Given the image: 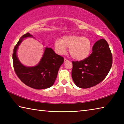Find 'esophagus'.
<instances>
[{"mask_svg":"<svg viewBox=\"0 0 124 124\" xmlns=\"http://www.w3.org/2000/svg\"><path fill=\"white\" fill-rule=\"evenodd\" d=\"M67 61H68V60H67V59H66V58H64V62L65 63V62H67Z\"/></svg>","mask_w":124,"mask_h":124,"instance_id":"34e87169","label":"esophagus"}]
</instances>
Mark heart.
<instances>
[{"instance_id":"obj_1","label":"heart","mask_w":124,"mask_h":124,"mask_svg":"<svg viewBox=\"0 0 124 124\" xmlns=\"http://www.w3.org/2000/svg\"><path fill=\"white\" fill-rule=\"evenodd\" d=\"M56 53L62 55L66 53L67 47L72 57L81 61L89 56L91 50V43L89 38L76 35H64L62 39H56L54 43Z\"/></svg>"}]
</instances>
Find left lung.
Here are the masks:
<instances>
[{
	"label": "left lung",
	"mask_w": 124,
	"mask_h": 124,
	"mask_svg": "<svg viewBox=\"0 0 124 124\" xmlns=\"http://www.w3.org/2000/svg\"><path fill=\"white\" fill-rule=\"evenodd\" d=\"M112 54L104 39L96 41L89 57L80 61L72 62V77L78 87L87 89L104 80L112 65Z\"/></svg>",
	"instance_id": "1"
}]
</instances>
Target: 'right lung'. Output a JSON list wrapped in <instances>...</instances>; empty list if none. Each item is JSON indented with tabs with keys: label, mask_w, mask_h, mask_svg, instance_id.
I'll return each mask as SVG.
<instances>
[{
	"label": "right lung",
	"mask_w": 124,
	"mask_h": 124,
	"mask_svg": "<svg viewBox=\"0 0 124 124\" xmlns=\"http://www.w3.org/2000/svg\"><path fill=\"white\" fill-rule=\"evenodd\" d=\"M33 36L29 33L21 37L15 46L12 60L16 74L24 84L35 89H47L54 85L63 57L56 54L51 47H45L43 56L36 66L27 67L18 60L17 52L24 39Z\"/></svg>",
	"instance_id": "right-lung-1"
}]
</instances>
